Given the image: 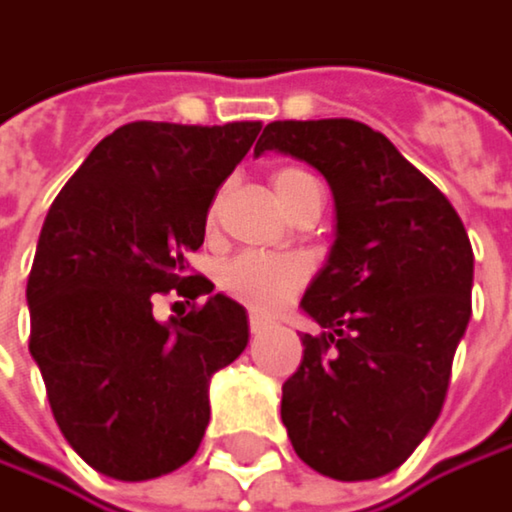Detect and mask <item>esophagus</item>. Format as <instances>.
I'll return each instance as SVG.
<instances>
[{
  "instance_id": "esophagus-1",
  "label": "esophagus",
  "mask_w": 512,
  "mask_h": 512,
  "mask_svg": "<svg viewBox=\"0 0 512 512\" xmlns=\"http://www.w3.org/2000/svg\"><path fill=\"white\" fill-rule=\"evenodd\" d=\"M273 327V321L270 318H261V315H251L248 318V330H251V336H261L264 330H270Z\"/></svg>"
}]
</instances>
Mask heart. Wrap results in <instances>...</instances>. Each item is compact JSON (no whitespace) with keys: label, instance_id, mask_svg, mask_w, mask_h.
I'll list each match as a JSON object with an SVG mask.
<instances>
[{"label":"heart","instance_id":"b5f03b06","mask_svg":"<svg viewBox=\"0 0 512 512\" xmlns=\"http://www.w3.org/2000/svg\"><path fill=\"white\" fill-rule=\"evenodd\" d=\"M315 179L300 167H279L273 173V188L285 209L297 194ZM309 261L300 254H267V251H239L218 270V288L254 312H276L309 282Z\"/></svg>","mask_w":512,"mask_h":512}]
</instances>
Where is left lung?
I'll list each match as a JSON object with an SVG mask.
<instances>
[{"mask_svg": "<svg viewBox=\"0 0 512 512\" xmlns=\"http://www.w3.org/2000/svg\"><path fill=\"white\" fill-rule=\"evenodd\" d=\"M318 167L336 197V242L303 297L324 333L282 387L297 456L333 480L399 468L435 426L471 318L474 251L453 203L357 119L270 122L254 152Z\"/></svg>", "mask_w": 512, "mask_h": 512, "instance_id": "1", "label": "left lung"}]
</instances>
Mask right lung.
Masks as SVG:
<instances>
[{
	"mask_svg": "<svg viewBox=\"0 0 512 512\" xmlns=\"http://www.w3.org/2000/svg\"><path fill=\"white\" fill-rule=\"evenodd\" d=\"M261 122H128L56 194L26 285L29 354L50 411L95 471L152 480L185 465L209 423V378L248 345L245 309L188 273L206 212ZM176 290L203 307L158 325Z\"/></svg>",
	"mask_w": 512,
	"mask_h": 512,
	"instance_id": "add662e5",
	"label": "right lung"
}]
</instances>
